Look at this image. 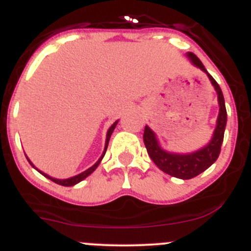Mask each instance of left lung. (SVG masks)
I'll use <instances>...</instances> for the list:
<instances>
[{
	"label": "left lung",
	"mask_w": 251,
	"mask_h": 251,
	"mask_svg": "<svg viewBox=\"0 0 251 251\" xmlns=\"http://www.w3.org/2000/svg\"><path fill=\"white\" fill-rule=\"evenodd\" d=\"M187 57L190 58L193 65L202 70L210 78L211 83L215 87L218 97V104H220V114L217 118V125H216L215 132H213L212 140L207 146L196 152L189 153V154H177V153L167 152L162 150L158 143L155 133L151 130L148 126L145 127L143 132V142L147 148L148 155L154 162V164L159 168L162 172L172 175V176L179 177V179L187 180L198 176L207 168H210L213 163L217 160L221 153V146H222L223 137H225L226 124H227V110H226L225 98L221 91V87L215 81L212 76L207 72L200 58L193 52L187 53Z\"/></svg>",
	"instance_id": "8db88e82"
}]
</instances>
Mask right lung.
<instances>
[{
	"label": "right lung",
	"mask_w": 251,
	"mask_h": 251,
	"mask_svg": "<svg viewBox=\"0 0 251 251\" xmlns=\"http://www.w3.org/2000/svg\"><path fill=\"white\" fill-rule=\"evenodd\" d=\"M116 125H118V121H115V123H114L113 125L110 126V128H109V130H108V133H106V140H105V148H104V152H103V154H101V157L99 158V159H98V162H97L96 164H94V165H92L91 168H88V169H87V170H84V172H83V173H81V174H78V175H75V176H72V177H69V179H55V177H51L50 175L45 174V173H43V172H40V170H39V169H36V168L34 167V165H33V163H31L30 160L28 159V158H26V159H28V162L30 163V164H31V167H34V168H35V169L38 170V172L40 173V174H43L44 176H45V177H48V179H50L51 181L56 182V184H58V185H62V186H74V185L78 184L79 181H82V180H83V179H86V177L88 176V175H91L92 173H93L94 170L97 169V167H98V165H99V163H100V162H101V159H103L104 154H105V152H106V148H108V145H109V140H110V136H111V133H113L114 128L116 127Z\"/></svg>",
	"instance_id": "add662e5"
}]
</instances>
